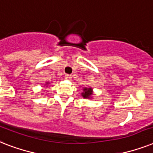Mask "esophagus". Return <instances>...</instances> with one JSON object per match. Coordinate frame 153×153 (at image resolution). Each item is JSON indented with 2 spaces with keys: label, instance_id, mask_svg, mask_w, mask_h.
Here are the masks:
<instances>
[{
  "label": "esophagus",
  "instance_id": "esophagus-1",
  "mask_svg": "<svg viewBox=\"0 0 153 153\" xmlns=\"http://www.w3.org/2000/svg\"><path fill=\"white\" fill-rule=\"evenodd\" d=\"M64 78H65L66 79H68V80H70L71 79V74H65V75H64Z\"/></svg>",
  "mask_w": 153,
  "mask_h": 153
}]
</instances>
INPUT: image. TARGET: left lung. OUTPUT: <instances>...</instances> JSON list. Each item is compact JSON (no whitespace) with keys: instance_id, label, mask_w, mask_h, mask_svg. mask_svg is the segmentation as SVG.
I'll list each match as a JSON object with an SVG mask.
<instances>
[{"instance_id":"obj_1","label":"left lung","mask_w":153,"mask_h":153,"mask_svg":"<svg viewBox=\"0 0 153 153\" xmlns=\"http://www.w3.org/2000/svg\"><path fill=\"white\" fill-rule=\"evenodd\" d=\"M84 93H82V95L84 98H89L90 95H92V89L91 88H85L83 89Z\"/></svg>"}]
</instances>
